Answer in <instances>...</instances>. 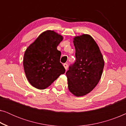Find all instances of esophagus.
<instances>
[{
    "mask_svg": "<svg viewBox=\"0 0 126 126\" xmlns=\"http://www.w3.org/2000/svg\"><path fill=\"white\" fill-rule=\"evenodd\" d=\"M63 66H64L65 69L67 70V69H68V64H67V63H63Z\"/></svg>",
    "mask_w": 126,
    "mask_h": 126,
    "instance_id": "34e87169",
    "label": "esophagus"
}]
</instances>
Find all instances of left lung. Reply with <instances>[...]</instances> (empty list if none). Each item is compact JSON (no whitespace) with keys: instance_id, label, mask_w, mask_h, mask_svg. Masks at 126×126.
<instances>
[{"instance_id":"1","label":"left lung","mask_w":126,"mask_h":126,"mask_svg":"<svg viewBox=\"0 0 126 126\" xmlns=\"http://www.w3.org/2000/svg\"><path fill=\"white\" fill-rule=\"evenodd\" d=\"M76 61L66 75L68 88L76 96H84L97 85L102 75L104 62L95 41L88 34L75 37Z\"/></svg>"}]
</instances>
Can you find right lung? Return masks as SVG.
Wrapping results in <instances>:
<instances>
[{
  "label": "right lung",
  "mask_w": 126,
  "mask_h": 126,
  "mask_svg": "<svg viewBox=\"0 0 126 126\" xmlns=\"http://www.w3.org/2000/svg\"><path fill=\"white\" fill-rule=\"evenodd\" d=\"M63 37L54 31L42 32L27 47L23 58V67L31 85L39 89L49 87L65 69L60 63L61 51L57 49Z\"/></svg>",
  "instance_id": "add662e5"
}]
</instances>
